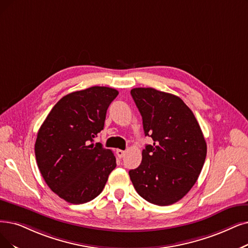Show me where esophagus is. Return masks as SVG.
Masks as SVG:
<instances>
[{
	"instance_id": "1",
	"label": "esophagus",
	"mask_w": 248,
	"mask_h": 248,
	"mask_svg": "<svg viewBox=\"0 0 248 248\" xmlns=\"http://www.w3.org/2000/svg\"><path fill=\"white\" fill-rule=\"evenodd\" d=\"M116 154H117V155H118L119 158H122V157L125 155L126 152H125V151H122V150H117V151H116Z\"/></svg>"
}]
</instances>
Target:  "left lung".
Listing matches in <instances>:
<instances>
[{
  "label": "left lung",
  "instance_id": "8db88e82",
  "mask_svg": "<svg viewBox=\"0 0 248 248\" xmlns=\"http://www.w3.org/2000/svg\"><path fill=\"white\" fill-rule=\"evenodd\" d=\"M131 95L145 136L140 167L129 171L137 193L148 202L170 205L195 184L206 156V143L192 111L179 96L152 87H137Z\"/></svg>",
  "mask_w": 248,
  "mask_h": 248
}]
</instances>
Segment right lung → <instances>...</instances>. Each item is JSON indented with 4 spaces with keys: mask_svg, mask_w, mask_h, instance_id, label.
Segmentation results:
<instances>
[{
    "mask_svg": "<svg viewBox=\"0 0 248 248\" xmlns=\"http://www.w3.org/2000/svg\"><path fill=\"white\" fill-rule=\"evenodd\" d=\"M118 91L93 86L63 96L46 116L34 145L36 163L47 186L73 204L100 194L116 168L112 151L93 138L104 129L107 110Z\"/></svg>",
    "mask_w": 248,
    "mask_h": 248,
    "instance_id": "obj_1",
    "label": "right lung"
}]
</instances>
